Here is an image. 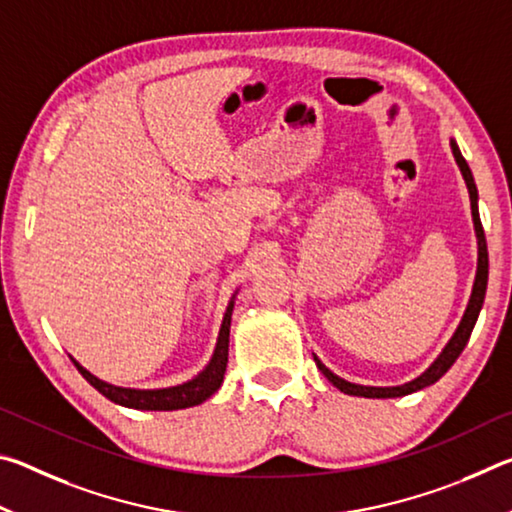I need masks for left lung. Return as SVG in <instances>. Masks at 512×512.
Returning <instances> with one entry per match:
<instances>
[{
  "label": "left lung",
  "instance_id": "8db88e82",
  "mask_svg": "<svg viewBox=\"0 0 512 512\" xmlns=\"http://www.w3.org/2000/svg\"><path fill=\"white\" fill-rule=\"evenodd\" d=\"M452 153L456 158L458 169H461L463 178H465V185H467V192H470V203H472V219H474V230H476V244H479V262H476V277H474V287H472V296L470 302H467V309L461 318V325L456 327V332L449 343L445 345V350L438 354V359L431 363V366L422 372L420 377H415L413 381H406L402 386H361V384H352V381H345L339 375H334L332 370L327 366H323L316 357V366L320 368V372L332 381V384L339 388L341 393L345 395H357V397H377V400H386V397H402V395H409L415 391H422V388H427L431 384H436V381L445 375V372L454 366V361L458 359V354L463 352V348L470 341V334L476 325V318H479V311L483 307V298H485V287H488V246H485V235H483V225L479 219V194H476V185H474V178H472V171L467 167L465 158L458 151L456 142L452 140Z\"/></svg>",
  "mask_w": 512,
  "mask_h": 512
}]
</instances>
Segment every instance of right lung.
<instances>
[{"label": "right lung", "mask_w": 512, "mask_h": 512, "mask_svg": "<svg viewBox=\"0 0 512 512\" xmlns=\"http://www.w3.org/2000/svg\"><path fill=\"white\" fill-rule=\"evenodd\" d=\"M232 307L235 300H230L228 309H225L223 323L219 329V339H216L214 354L207 366L198 372L194 379L185 381V384L169 386V388H151V391H140V388H124V386H112L108 381L94 377L90 370H85L79 361H74V366L79 368L81 375L97 388L101 395H106L110 402L128 406V409L137 411H176L187 409V406H196L205 402L207 397H212L219 391L223 384L225 366H228V343H230V320H232Z\"/></svg>", "instance_id": "right-lung-1"}]
</instances>
